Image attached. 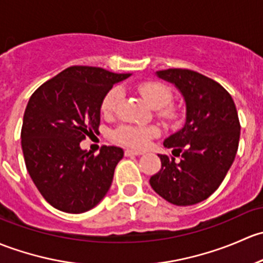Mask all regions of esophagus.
<instances>
[{
	"label": "esophagus",
	"mask_w": 263,
	"mask_h": 263,
	"mask_svg": "<svg viewBox=\"0 0 263 263\" xmlns=\"http://www.w3.org/2000/svg\"><path fill=\"white\" fill-rule=\"evenodd\" d=\"M142 152H138L134 149H126L125 151V156L126 157H132V156H142Z\"/></svg>",
	"instance_id": "obj_1"
}]
</instances>
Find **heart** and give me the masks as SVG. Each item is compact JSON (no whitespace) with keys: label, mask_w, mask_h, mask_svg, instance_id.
Returning a JSON list of instances; mask_svg holds the SVG:
<instances>
[{"label":"heart","mask_w":263,"mask_h":263,"mask_svg":"<svg viewBox=\"0 0 263 263\" xmlns=\"http://www.w3.org/2000/svg\"><path fill=\"white\" fill-rule=\"evenodd\" d=\"M138 92L142 95L144 101L152 107L158 110V115L164 120H177L178 111L170 104L172 93L167 86L158 82H143L138 86ZM121 99V91L119 87H114L105 95L101 102V111L104 115H111L118 107ZM158 129L156 126H135L124 124L114 132V139L128 147L142 149L145 148L149 140L157 135Z\"/></svg>","instance_id":"heart-1"}]
</instances>
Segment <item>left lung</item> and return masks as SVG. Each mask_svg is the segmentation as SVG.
<instances>
[{"label":"left lung","mask_w":263,"mask_h":263,"mask_svg":"<svg viewBox=\"0 0 263 263\" xmlns=\"http://www.w3.org/2000/svg\"><path fill=\"white\" fill-rule=\"evenodd\" d=\"M173 83L186 102L181 130L163 142L174 157L158 154L162 168L151 177L154 191L178 206L208 199L220 186L238 151L240 124L234 101L221 85L190 69L170 68L156 73Z\"/></svg>","instance_id":"1"}]
</instances>
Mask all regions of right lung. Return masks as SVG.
Segmentation results:
<instances>
[{"mask_svg":"<svg viewBox=\"0 0 263 263\" xmlns=\"http://www.w3.org/2000/svg\"><path fill=\"white\" fill-rule=\"evenodd\" d=\"M129 76L73 66L31 95L21 128L24 159L32 182L55 209L85 213L109 191L124 151L104 145L93 156L80 143L99 132L102 99Z\"/></svg>","mask_w":263,"mask_h":263,"instance_id":"1","label":"right lung"}]
</instances>
